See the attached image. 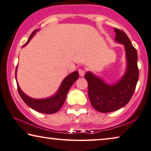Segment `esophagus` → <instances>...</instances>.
Masks as SVG:
<instances>
[{
	"label": "esophagus",
	"instance_id": "34e87169",
	"mask_svg": "<svg viewBox=\"0 0 151 151\" xmlns=\"http://www.w3.org/2000/svg\"><path fill=\"white\" fill-rule=\"evenodd\" d=\"M78 72H79L80 76H82V77H83V76H84L85 72H84V70H83V69H78Z\"/></svg>",
	"mask_w": 151,
	"mask_h": 151
}]
</instances>
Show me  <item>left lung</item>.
I'll return each instance as SVG.
<instances>
[{"mask_svg": "<svg viewBox=\"0 0 151 151\" xmlns=\"http://www.w3.org/2000/svg\"><path fill=\"white\" fill-rule=\"evenodd\" d=\"M114 30L115 41L123 44L125 51L126 69L123 76L117 82L110 84L91 71L84 75L92 106L103 113L114 112L126 106L132 99L139 77L136 50L123 30L116 28Z\"/></svg>", "mask_w": 151, "mask_h": 151, "instance_id": "1", "label": "left lung"}]
</instances>
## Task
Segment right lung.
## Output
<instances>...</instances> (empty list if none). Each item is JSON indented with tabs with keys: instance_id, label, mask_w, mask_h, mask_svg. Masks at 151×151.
Returning a JSON list of instances; mask_svg holds the SVG:
<instances>
[{
	"instance_id": "right-lung-1",
	"label": "right lung",
	"mask_w": 151,
	"mask_h": 151,
	"mask_svg": "<svg viewBox=\"0 0 151 151\" xmlns=\"http://www.w3.org/2000/svg\"><path fill=\"white\" fill-rule=\"evenodd\" d=\"M39 30L40 29H36L32 32V33L30 35L29 38H28L27 43L24 45L23 46H25L27 43H28L30 39L33 37L35 35ZM17 66L16 67V80L17 86V91H18L19 95L22 99L28 106L33 109L34 110L41 113L48 114L57 112L60 110L61 107L63 106V104H64L65 99H66L67 94L69 91V89H70L73 83L79 78V73H78V71L72 72L64 78V80L61 82L58 91L53 95L50 96L49 97L43 98V99H35V98L30 97L27 95H26L22 91L17 81Z\"/></svg>"
}]
</instances>
